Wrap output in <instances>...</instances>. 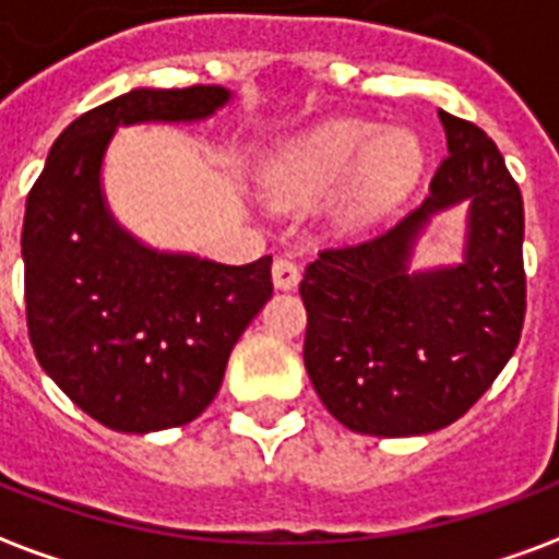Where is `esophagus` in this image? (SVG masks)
<instances>
[{
	"label": "esophagus",
	"instance_id": "obj_1",
	"mask_svg": "<svg viewBox=\"0 0 559 559\" xmlns=\"http://www.w3.org/2000/svg\"><path fill=\"white\" fill-rule=\"evenodd\" d=\"M299 263L293 258H287V254H281V258H275V263H272V281H275L278 290H293V287L299 284Z\"/></svg>",
	"mask_w": 559,
	"mask_h": 559
}]
</instances>
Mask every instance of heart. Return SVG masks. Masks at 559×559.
I'll use <instances>...</instances> for the list:
<instances>
[{
    "instance_id": "1",
    "label": "heart",
    "mask_w": 559,
    "mask_h": 559,
    "mask_svg": "<svg viewBox=\"0 0 559 559\" xmlns=\"http://www.w3.org/2000/svg\"><path fill=\"white\" fill-rule=\"evenodd\" d=\"M420 168V147L408 132H388L370 121H334L284 144L260 168V186L275 204H311L349 180L341 216L364 222L382 213Z\"/></svg>"
}]
</instances>
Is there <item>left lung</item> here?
Wrapping results in <instances>:
<instances>
[{
  "instance_id": "1",
  "label": "left lung",
  "mask_w": 559,
  "mask_h": 559,
  "mask_svg": "<svg viewBox=\"0 0 559 559\" xmlns=\"http://www.w3.org/2000/svg\"><path fill=\"white\" fill-rule=\"evenodd\" d=\"M448 156L429 195L379 237L322 248L299 284L305 367L322 406L364 436L436 432L486 394L527 311L522 189L477 123L438 111ZM472 201L466 263L407 275L411 242L438 209Z\"/></svg>"
}]
</instances>
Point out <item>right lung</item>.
Instances as JSON below:
<instances>
[{
    "label": "right lung",
    "mask_w": 559,
    "mask_h": 559,
    "mask_svg": "<svg viewBox=\"0 0 559 559\" xmlns=\"http://www.w3.org/2000/svg\"><path fill=\"white\" fill-rule=\"evenodd\" d=\"M218 85L135 88L61 132L26 198L28 341L76 406L118 432L183 427L225 379L239 334L272 296V258L225 266L159 254L115 225L100 163L111 132L198 121L227 103Z\"/></svg>",
    "instance_id": "right-lung-1"
}]
</instances>
